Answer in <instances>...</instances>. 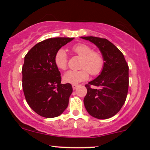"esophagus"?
Returning <instances> with one entry per match:
<instances>
[{"instance_id": "34e87169", "label": "esophagus", "mask_w": 150, "mask_h": 150, "mask_svg": "<svg viewBox=\"0 0 150 150\" xmlns=\"http://www.w3.org/2000/svg\"><path fill=\"white\" fill-rule=\"evenodd\" d=\"M72 86H73V89H75L77 88V87L78 86V85H76V84H73V85H72Z\"/></svg>"}]
</instances>
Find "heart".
<instances>
[{"label":"heart","mask_w":150,"mask_h":150,"mask_svg":"<svg viewBox=\"0 0 150 150\" xmlns=\"http://www.w3.org/2000/svg\"><path fill=\"white\" fill-rule=\"evenodd\" d=\"M72 52L82 58L80 70H69L63 75L65 82L77 84L88 80L89 73L93 76L100 75L105 65V58L102 53L94 51L91 46L84 43L75 44L71 48ZM55 65L58 69L65 70L68 68V56L63 49H58L55 53Z\"/></svg>","instance_id":"obj_1"}]
</instances>
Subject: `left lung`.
<instances>
[{
    "label": "left lung",
    "mask_w": 150,
    "mask_h": 150,
    "mask_svg": "<svg viewBox=\"0 0 150 150\" xmlns=\"http://www.w3.org/2000/svg\"><path fill=\"white\" fill-rule=\"evenodd\" d=\"M94 43L105 58L102 72L85 85L87 92L84 104L89 115L106 119L116 114L124 104L129 85L128 65L124 56L114 44L104 38L81 37ZM93 86L95 88H92Z\"/></svg>",
    "instance_id": "8db88e82"
}]
</instances>
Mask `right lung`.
Wrapping results in <instances>:
<instances>
[{
    "label": "right lung",
    "mask_w": 150,
    "mask_h": 150,
    "mask_svg": "<svg viewBox=\"0 0 150 150\" xmlns=\"http://www.w3.org/2000/svg\"><path fill=\"white\" fill-rule=\"evenodd\" d=\"M73 39L50 38L38 43L26 54L22 89L27 104L39 116L54 118L68 107L73 87L70 83H61V73L53 58L58 49Z\"/></svg>",
    "instance_id": "1"
}]
</instances>
